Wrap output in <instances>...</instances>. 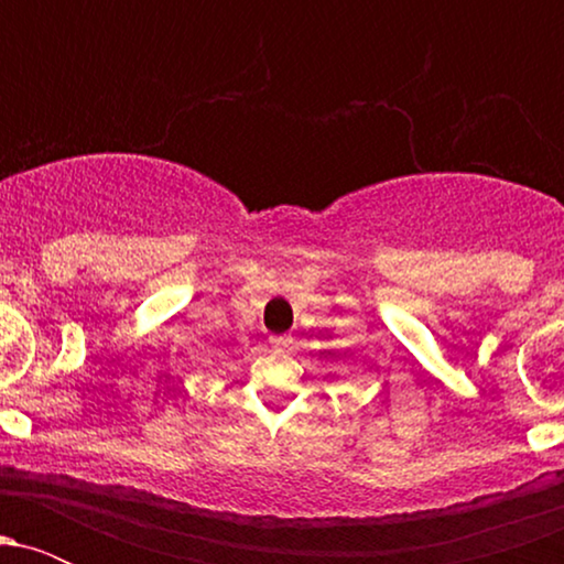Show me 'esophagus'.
<instances>
[{
  "instance_id": "esophagus-1",
  "label": "esophagus",
  "mask_w": 564,
  "mask_h": 564,
  "mask_svg": "<svg viewBox=\"0 0 564 564\" xmlns=\"http://www.w3.org/2000/svg\"><path fill=\"white\" fill-rule=\"evenodd\" d=\"M270 347H273V352H289V349L294 347V339H291L289 334L273 336V339H270Z\"/></svg>"
}]
</instances>
